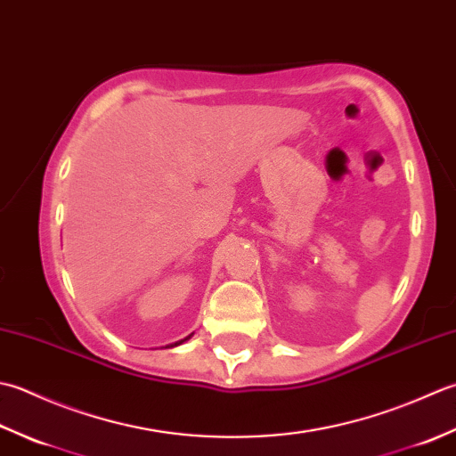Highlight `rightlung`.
Masks as SVG:
<instances>
[{
	"label": "right lung",
	"mask_w": 456,
	"mask_h": 456,
	"mask_svg": "<svg viewBox=\"0 0 456 456\" xmlns=\"http://www.w3.org/2000/svg\"><path fill=\"white\" fill-rule=\"evenodd\" d=\"M189 338H191V337H187V338H183V340H179V342H175V345H171V348H173V346H179V345H183V342H184V340H189Z\"/></svg>",
	"instance_id": "1"
}]
</instances>
